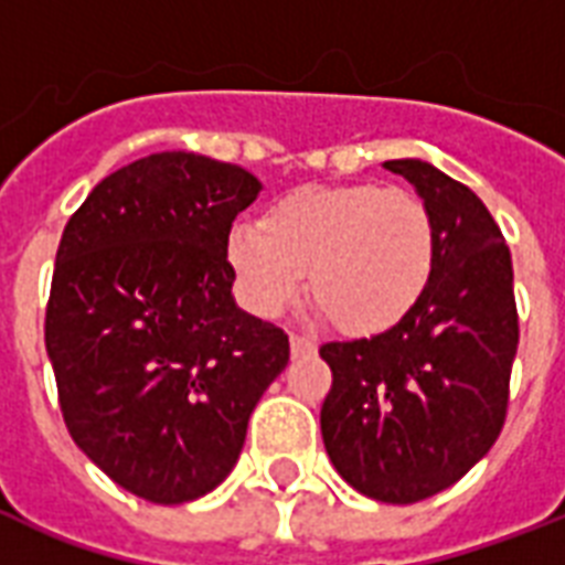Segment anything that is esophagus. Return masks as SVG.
<instances>
[{
    "label": "esophagus",
    "mask_w": 565,
    "mask_h": 565,
    "mask_svg": "<svg viewBox=\"0 0 565 565\" xmlns=\"http://www.w3.org/2000/svg\"><path fill=\"white\" fill-rule=\"evenodd\" d=\"M290 352L292 358H308V354H317V340H310V337H290Z\"/></svg>",
    "instance_id": "1"
}]
</instances>
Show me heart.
<instances>
[{"label":"heart","mask_w":565,"mask_h":565,"mask_svg":"<svg viewBox=\"0 0 565 565\" xmlns=\"http://www.w3.org/2000/svg\"><path fill=\"white\" fill-rule=\"evenodd\" d=\"M228 264L255 313L310 299L331 326L375 337L411 317L437 264L434 220L422 199L381 184L299 188L228 237Z\"/></svg>","instance_id":"1"}]
</instances>
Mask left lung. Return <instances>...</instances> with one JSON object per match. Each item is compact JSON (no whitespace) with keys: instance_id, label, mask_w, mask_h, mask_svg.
I'll use <instances>...</instances> for the list:
<instances>
[{"instance_id":"obj_1","label":"left lung","mask_w":565,"mask_h":565,"mask_svg":"<svg viewBox=\"0 0 565 565\" xmlns=\"http://www.w3.org/2000/svg\"><path fill=\"white\" fill-rule=\"evenodd\" d=\"M384 167L411 181L434 220V278L395 328L319 349L334 375L319 422L345 483L413 504L460 481L499 439L519 317L510 248L487 204L416 158Z\"/></svg>"}]
</instances>
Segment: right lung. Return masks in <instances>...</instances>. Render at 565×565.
<instances>
[{
	"instance_id": "obj_1",
	"label": "right lung",
	"mask_w": 565,
	"mask_h": 565,
	"mask_svg": "<svg viewBox=\"0 0 565 565\" xmlns=\"http://www.w3.org/2000/svg\"><path fill=\"white\" fill-rule=\"evenodd\" d=\"M257 193L243 167L158 152L102 179L66 222L46 305L61 413L137 499L216 490L290 361L281 328L231 296V222Z\"/></svg>"
}]
</instances>
